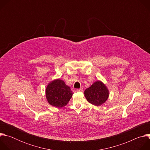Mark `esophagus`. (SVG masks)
Masks as SVG:
<instances>
[{
  "instance_id": "esophagus-1",
  "label": "esophagus",
  "mask_w": 150,
  "mask_h": 150,
  "mask_svg": "<svg viewBox=\"0 0 150 150\" xmlns=\"http://www.w3.org/2000/svg\"><path fill=\"white\" fill-rule=\"evenodd\" d=\"M77 92H82L83 91V89L82 88H79V89H77L76 90Z\"/></svg>"
}]
</instances>
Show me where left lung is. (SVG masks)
Returning <instances> with one entry per match:
<instances>
[{
  "label": "left lung",
  "instance_id": "1",
  "mask_svg": "<svg viewBox=\"0 0 150 150\" xmlns=\"http://www.w3.org/2000/svg\"><path fill=\"white\" fill-rule=\"evenodd\" d=\"M84 95L90 103L98 106L108 100L109 92L105 85L101 81H98L85 90Z\"/></svg>",
  "mask_w": 150,
  "mask_h": 150
}]
</instances>
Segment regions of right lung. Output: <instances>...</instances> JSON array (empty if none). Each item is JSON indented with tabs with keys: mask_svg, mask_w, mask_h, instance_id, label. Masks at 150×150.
I'll use <instances>...</instances> for the list:
<instances>
[{
	"mask_svg": "<svg viewBox=\"0 0 150 150\" xmlns=\"http://www.w3.org/2000/svg\"><path fill=\"white\" fill-rule=\"evenodd\" d=\"M73 95L70 87L63 81L57 79L50 82L46 89L48 103L56 108L65 106Z\"/></svg>",
	"mask_w": 150,
	"mask_h": 150,
	"instance_id": "1",
	"label": "right lung"
}]
</instances>
